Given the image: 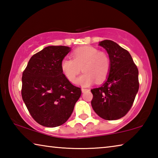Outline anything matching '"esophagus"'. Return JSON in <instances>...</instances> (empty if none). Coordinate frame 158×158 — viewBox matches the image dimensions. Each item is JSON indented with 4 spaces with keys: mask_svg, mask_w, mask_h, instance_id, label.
I'll list each match as a JSON object with an SVG mask.
<instances>
[{
    "mask_svg": "<svg viewBox=\"0 0 158 158\" xmlns=\"http://www.w3.org/2000/svg\"><path fill=\"white\" fill-rule=\"evenodd\" d=\"M87 90H89V89H84V88H82V89H81L82 93H84L85 91H87Z\"/></svg>",
    "mask_w": 158,
    "mask_h": 158,
    "instance_id": "obj_1",
    "label": "esophagus"
}]
</instances>
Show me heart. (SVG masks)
Returning <instances> with one entry per match:
<instances>
[{
  "instance_id": "heart-1",
  "label": "heart",
  "mask_w": 158,
  "mask_h": 158,
  "mask_svg": "<svg viewBox=\"0 0 158 158\" xmlns=\"http://www.w3.org/2000/svg\"><path fill=\"white\" fill-rule=\"evenodd\" d=\"M72 58H64L60 63L61 70L70 82H74L81 69L84 73L77 79L76 84L82 86L90 85L95 80L101 83L107 78L111 62L105 52L91 46L82 47L74 51Z\"/></svg>"
}]
</instances>
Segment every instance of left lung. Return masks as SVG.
<instances>
[{
	"instance_id": "1",
	"label": "left lung",
	"mask_w": 158,
	"mask_h": 158,
	"mask_svg": "<svg viewBox=\"0 0 158 158\" xmlns=\"http://www.w3.org/2000/svg\"><path fill=\"white\" fill-rule=\"evenodd\" d=\"M99 45L106 50L111 62L108 79L91 90V105L99 116L114 121L125 116L133 105L138 92L139 71L126 49L109 40Z\"/></svg>"
}]
</instances>
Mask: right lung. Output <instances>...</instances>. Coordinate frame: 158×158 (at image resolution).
Here are the masks:
<instances>
[{"label": "right lung", "instance_id": "right-lung-1", "mask_svg": "<svg viewBox=\"0 0 158 158\" xmlns=\"http://www.w3.org/2000/svg\"><path fill=\"white\" fill-rule=\"evenodd\" d=\"M65 46H49L29 60L22 74L21 96L37 123L58 127L68 121L81 95L61 70V61L70 52Z\"/></svg>", "mask_w": 158, "mask_h": 158}]
</instances>
